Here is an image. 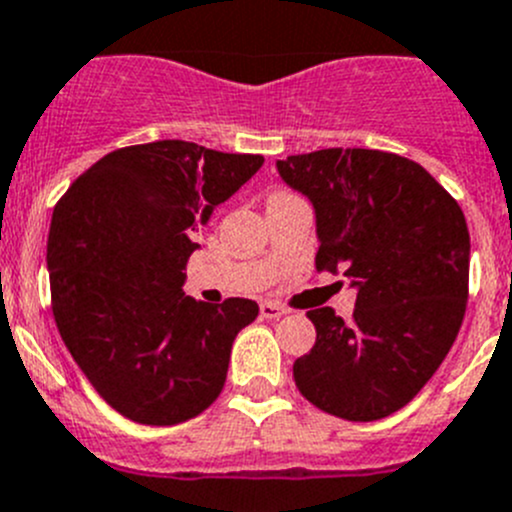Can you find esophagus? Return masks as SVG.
<instances>
[{"label": "esophagus", "instance_id": "34e87169", "mask_svg": "<svg viewBox=\"0 0 512 512\" xmlns=\"http://www.w3.org/2000/svg\"><path fill=\"white\" fill-rule=\"evenodd\" d=\"M260 315L267 317V320H277V317L287 315V307L277 305V302H262V305H260Z\"/></svg>", "mask_w": 512, "mask_h": 512}]
</instances>
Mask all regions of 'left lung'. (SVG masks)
Returning <instances> with one entry per match:
<instances>
[{"label": "left lung", "mask_w": 512, "mask_h": 512, "mask_svg": "<svg viewBox=\"0 0 512 512\" xmlns=\"http://www.w3.org/2000/svg\"><path fill=\"white\" fill-rule=\"evenodd\" d=\"M315 207V267L357 290L352 320L307 312L317 340L292 365L315 408L370 423L405 408L458 337L468 302L470 235L458 202L408 157L317 150L277 160Z\"/></svg>", "instance_id": "8db88e82"}]
</instances>
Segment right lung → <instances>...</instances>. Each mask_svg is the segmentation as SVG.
<instances>
[{"label": "right lung", "mask_w": 512, "mask_h": 512, "mask_svg": "<svg viewBox=\"0 0 512 512\" xmlns=\"http://www.w3.org/2000/svg\"><path fill=\"white\" fill-rule=\"evenodd\" d=\"M185 140L114 150L57 202L47 240L52 312L92 388L142 425L197 418L222 393L232 342L260 307L185 295L212 210L262 167Z\"/></svg>", "instance_id": "obj_1"}]
</instances>
